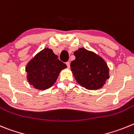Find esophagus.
<instances>
[{
  "instance_id": "esophagus-1",
  "label": "esophagus",
  "mask_w": 134,
  "mask_h": 134,
  "mask_svg": "<svg viewBox=\"0 0 134 134\" xmlns=\"http://www.w3.org/2000/svg\"><path fill=\"white\" fill-rule=\"evenodd\" d=\"M66 65H67V67H70V63L69 62H66Z\"/></svg>"
}]
</instances>
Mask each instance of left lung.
<instances>
[{"label": "left lung", "mask_w": 134, "mask_h": 134, "mask_svg": "<svg viewBox=\"0 0 134 134\" xmlns=\"http://www.w3.org/2000/svg\"><path fill=\"white\" fill-rule=\"evenodd\" d=\"M74 55L75 59L71 63V69L78 83L87 90L102 88L109 78V68L105 61L83 48L75 51Z\"/></svg>", "instance_id": "obj_1"}]
</instances>
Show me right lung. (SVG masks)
I'll list each match as a JSON object with an SVG mask.
<instances>
[{
    "instance_id": "right-lung-1",
    "label": "right lung",
    "mask_w": 134,
    "mask_h": 134,
    "mask_svg": "<svg viewBox=\"0 0 134 134\" xmlns=\"http://www.w3.org/2000/svg\"><path fill=\"white\" fill-rule=\"evenodd\" d=\"M66 67L51 49L46 48L26 65L27 80L37 90H47L55 83L60 71Z\"/></svg>"
}]
</instances>
